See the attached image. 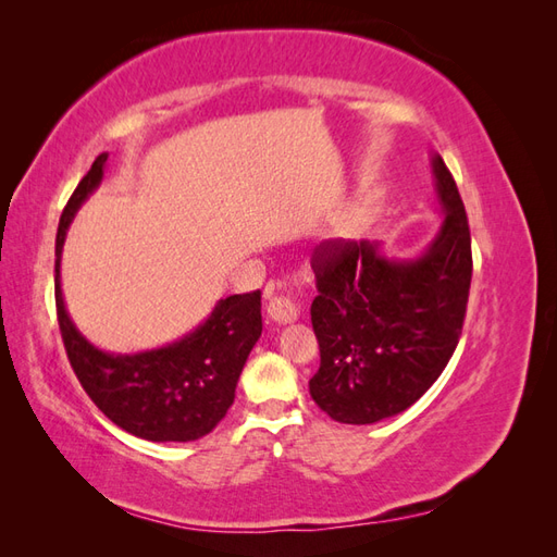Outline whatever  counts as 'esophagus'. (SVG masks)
<instances>
[{
	"instance_id": "esophagus-1",
	"label": "esophagus",
	"mask_w": 557,
	"mask_h": 557,
	"mask_svg": "<svg viewBox=\"0 0 557 557\" xmlns=\"http://www.w3.org/2000/svg\"><path fill=\"white\" fill-rule=\"evenodd\" d=\"M268 315H270V321H275L277 325H287V323L297 321L299 309L292 299L275 297V299L268 301Z\"/></svg>"
}]
</instances>
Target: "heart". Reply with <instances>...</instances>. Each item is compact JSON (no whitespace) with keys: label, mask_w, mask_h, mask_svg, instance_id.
<instances>
[{"label":"heart","mask_w":557,"mask_h":557,"mask_svg":"<svg viewBox=\"0 0 557 557\" xmlns=\"http://www.w3.org/2000/svg\"><path fill=\"white\" fill-rule=\"evenodd\" d=\"M363 210L357 208L351 210L347 218H342V222H337V227L333 230V239L337 242H345V239H354V236H359L363 230Z\"/></svg>","instance_id":"heart-1"}]
</instances>
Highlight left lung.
I'll return each mask as SVG.
<instances>
[{
  "label": "left lung",
  "mask_w": 557,
  "mask_h": 557,
  "mask_svg": "<svg viewBox=\"0 0 557 557\" xmlns=\"http://www.w3.org/2000/svg\"><path fill=\"white\" fill-rule=\"evenodd\" d=\"M443 224L413 258L377 242H325L313 251L311 304L321 369L311 397L330 419L366 425L411 407L445 371L465 325L471 236L441 156L431 158Z\"/></svg>",
  "instance_id": "left-lung-1"
}]
</instances>
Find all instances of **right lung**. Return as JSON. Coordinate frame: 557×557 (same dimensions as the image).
Returning a JSON list of instances; mask_svg holds the SVG:
<instances>
[{
  "mask_svg": "<svg viewBox=\"0 0 557 557\" xmlns=\"http://www.w3.org/2000/svg\"><path fill=\"white\" fill-rule=\"evenodd\" d=\"M108 152L96 158L59 218L54 299L66 357L96 407L126 433L152 443L208 435L232 407L244 363L263 333L260 292L220 299L194 333L160 349L110 354L78 333L62 297V248L78 208L102 182Z\"/></svg>",
  "mask_w": 557,
  "mask_h": 557,
  "instance_id": "obj_1",
  "label": "right lung"
}]
</instances>
